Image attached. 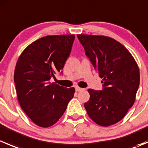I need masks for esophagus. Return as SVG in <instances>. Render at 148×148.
Returning a JSON list of instances; mask_svg holds the SVG:
<instances>
[{"instance_id": "obj_1", "label": "esophagus", "mask_w": 148, "mask_h": 148, "mask_svg": "<svg viewBox=\"0 0 148 148\" xmlns=\"http://www.w3.org/2000/svg\"><path fill=\"white\" fill-rule=\"evenodd\" d=\"M75 90L77 91V92H80V91H82L83 89H82V88L79 87V86H76V87H75Z\"/></svg>"}]
</instances>
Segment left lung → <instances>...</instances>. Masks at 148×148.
<instances>
[{"label":"left lung","instance_id":"1","mask_svg":"<svg viewBox=\"0 0 148 148\" xmlns=\"http://www.w3.org/2000/svg\"><path fill=\"white\" fill-rule=\"evenodd\" d=\"M85 54L103 79L102 90L89 89L84 104L88 115L98 125L110 126L120 121L132 107L140 84L136 62L123 45L110 37L77 35Z\"/></svg>","mask_w":148,"mask_h":148}]
</instances>
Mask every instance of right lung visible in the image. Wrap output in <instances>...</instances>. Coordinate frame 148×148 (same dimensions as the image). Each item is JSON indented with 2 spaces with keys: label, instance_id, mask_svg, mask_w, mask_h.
Wrapping results in <instances>:
<instances>
[{
  "label": "right lung",
  "instance_id": "right-lung-1",
  "mask_svg": "<svg viewBox=\"0 0 148 148\" xmlns=\"http://www.w3.org/2000/svg\"><path fill=\"white\" fill-rule=\"evenodd\" d=\"M74 35L47 36L30 44L18 58L14 72L18 99L36 125L48 127L61 118L73 98L74 87L51 83L70 55Z\"/></svg>",
  "mask_w": 148,
  "mask_h": 148
}]
</instances>
